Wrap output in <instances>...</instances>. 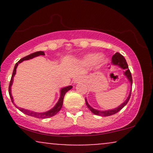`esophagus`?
Masks as SVG:
<instances>
[{
  "mask_svg": "<svg viewBox=\"0 0 153 153\" xmlns=\"http://www.w3.org/2000/svg\"><path fill=\"white\" fill-rule=\"evenodd\" d=\"M82 79H83V78H82V77L78 76L76 78H75L74 82H75V83H78V82H82Z\"/></svg>",
  "mask_w": 153,
  "mask_h": 153,
  "instance_id": "34e87169",
  "label": "esophagus"
}]
</instances>
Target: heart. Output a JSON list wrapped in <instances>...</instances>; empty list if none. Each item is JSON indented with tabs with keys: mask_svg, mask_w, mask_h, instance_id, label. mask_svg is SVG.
<instances>
[{
	"mask_svg": "<svg viewBox=\"0 0 153 153\" xmlns=\"http://www.w3.org/2000/svg\"><path fill=\"white\" fill-rule=\"evenodd\" d=\"M104 59V57L102 54H96L94 53L88 54L85 57H83L81 59L82 64L86 65H89L94 63L96 66H99L103 62Z\"/></svg>",
	"mask_w": 153,
	"mask_h": 153,
	"instance_id": "1",
	"label": "heart"
}]
</instances>
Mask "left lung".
Here are the masks:
<instances>
[{
  "instance_id": "8db88e82",
  "label": "left lung",
  "mask_w": 153,
  "mask_h": 153,
  "mask_svg": "<svg viewBox=\"0 0 153 153\" xmlns=\"http://www.w3.org/2000/svg\"><path fill=\"white\" fill-rule=\"evenodd\" d=\"M111 63H112V65H117V66L120 67L122 69L125 71V72H124V75H125V76L127 78L128 80H129L131 85H132V78H131L130 71H129V68H128V65L127 63V61H126L125 58L123 57L122 54H119V52H117L115 54H114L113 57H112V58H111ZM131 91V89L130 92H129V96L127 97V100H126L124 103H122V104H121L119 107L114 108V109L107 110V111H100V110L95 109V108H92V107H91L90 105L88 104L86 99H85V103H86V106H88V108L89 109L91 110V111L92 112V113H94V114L99 115V116H102V117H108V116L113 115V114H117V112H119V111L122 109L123 107L127 105V103H128V101H129V99H130Z\"/></svg>"
}]
</instances>
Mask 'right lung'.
<instances>
[{
    "mask_svg": "<svg viewBox=\"0 0 153 153\" xmlns=\"http://www.w3.org/2000/svg\"><path fill=\"white\" fill-rule=\"evenodd\" d=\"M39 55H45V52H42V51H39V52H34V53L29 54V55H27V56H26V57H23L22 59H21L20 60H19V62L15 65L14 69H13V74H12L11 79H10V83H9V87H8V93H9V96H10V99H11V101L13 102V103H13V96H12V95H11V85H12V84H13V78H14L16 72L17 66L19 65V63L22 62L23 61L27 60V59H32V58H34V57H37V56H39ZM72 88H73L72 85H69V86L62 88L60 90V97H59V101H57V103H56L55 106H54L53 108H52V109L47 111H46V112H43V113H38V112H34V111H32L24 109V108H19V107H17V106L16 107L19 108V110L23 112L24 114H25L31 116V117H36V118L46 119V118H49V117H53V116L55 115L56 114L58 113L59 111H60L61 108H62V106L63 99H64L65 95V94L67 92H68V91L71 90Z\"/></svg>",
    "mask_w": 153,
    "mask_h": 153,
    "instance_id": "1",
    "label": "right lung"
}]
</instances>
